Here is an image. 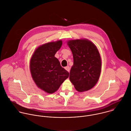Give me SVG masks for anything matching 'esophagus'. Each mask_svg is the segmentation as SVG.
I'll use <instances>...</instances> for the list:
<instances>
[{"label":"esophagus","instance_id":"esophagus-1","mask_svg":"<svg viewBox=\"0 0 131 131\" xmlns=\"http://www.w3.org/2000/svg\"><path fill=\"white\" fill-rule=\"evenodd\" d=\"M65 69L67 71H68L69 72V71H70V67H69V66H67V67H65Z\"/></svg>","mask_w":131,"mask_h":131}]
</instances>
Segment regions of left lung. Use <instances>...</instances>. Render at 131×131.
Returning a JSON list of instances; mask_svg holds the SVG:
<instances>
[{"label": "left lung", "instance_id": "8db88e82", "mask_svg": "<svg viewBox=\"0 0 131 131\" xmlns=\"http://www.w3.org/2000/svg\"><path fill=\"white\" fill-rule=\"evenodd\" d=\"M73 57L69 79L80 92L94 87L99 79L101 60L96 47L86 39L70 40L67 43Z\"/></svg>", "mask_w": 131, "mask_h": 131}]
</instances>
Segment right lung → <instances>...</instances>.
<instances>
[{
  "label": "right lung",
  "instance_id": "add662e5",
  "mask_svg": "<svg viewBox=\"0 0 131 131\" xmlns=\"http://www.w3.org/2000/svg\"><path fill=\"white\" fill-rule=\"evenodd\" d=\"M62 41L51 42L38 47L30 61V71L36 84L49 94L57 91L69 77V72L63 68L54 57L61 48Z\"/></svg>",
  "mask_w": 131,
  "mask_h": 131
}]
</instances>
